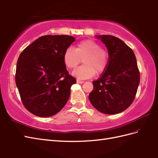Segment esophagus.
Returning <instances> with one entry per match:
<instances>
[{
    "label": "esophagus",
    "mask_w": 158,
    "mask_h": 158,
    "mask_svg": "<svg viewBox=\"0 0 158 158\" xmlns=\"http://www.w3.org/2000/svg\"><path fill=\"white\" fill-rule=\"evenodd\" d=\"M76 82H77V83H78V84H82V83L85 82L84 81H82V80H77Z\"/></svg>",
    "instance_id": "obj_1"
}]
</instances>
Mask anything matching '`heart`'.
Instances as JSON below:
<instances>
[{"label":"heart","mask_w":158,"mask_h":158,"mask_svg":"<svg viewBox=\"0 0 158 158\" xmlns=\"http://www.w3.org/2000/svg\"><path fill=\"white\" fill-rule=\"evenodd\" d=\"M82 59L84 65L76 69L73 75L78 79H88L95 74H101L108 67L110 52L106 48L101 47L97 41L85 40L77 44L75 49L66 48L63 61L68 69H74Z\"/></svg>","instance_id":"b5f03b06"}]
</instances>
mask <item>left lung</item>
I'll use <instances>...</instances> for the list:
<instances>
[{
  "label": "left lung",
  "instance_id": "obj_1",
  "mask_svg": "<svg viewBox=\"0 0 158 158\" xmlns=\"http://www.w3.org/2000/svg\"><path fill=\"white\" fill-rule=\"evenodd\" d=\"M110 52L108 67L93 81L89 100L101 113H120L134 101L140 82V72L134 52L120 38L111 35L97 36Z\"/></svg>",
  "mask_w": 158,
  "mask_h": 158
}]
</instances>
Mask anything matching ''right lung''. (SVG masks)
<instances>
[{"label":"right lung","instance_id":"1","mask_svg":"<svg viewBox=\"0 0 158 158\" xmlns=\"http://www.w3.org/2000/svg\"><path fill=\"white\" fill-rule=\"evenodd\" d=\"M74 41V37L67 35H46L21 52L15 82L22 103L30 113L52 116L67 103L76 80L66 69L63 55Z\"/></svg>","mask_w":158,"mask_h":158}]
</instances>
